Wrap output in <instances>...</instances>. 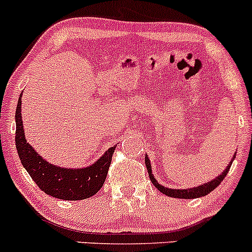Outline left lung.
<instances>
[{
    "instance_id": "8db88e82",
    "label": "left lung",
    "mask_w": 252,
    "mask_h": 252,
    "mask_svg": "<svg viewBox=\"0 0 252 252\" xmlns=\"http://www.w3.org/2000/svg\"><path fill=\"white\" fill-rule=\"evenodd\" d=\"M236 158V156H233L232 158V160ZM232 160L231 162L228 164V166L226 167V170L223 171L222 173H221L220 176H218L217 178L213 179V181L208 182V183L206 184H202L200 185V187H196V188H191V189H187V190H182V189H168V188H164L162 185H160L158 182L154 179L153 175H152V167H151V162H149V159L148 157L146 156V166H147V171H148V175H149V179H151V182L153 183L154 187L157 188L159 191H161L162 193H165V195L170 196V197H177V198H197V197H202V196H206L208 195L209 192H212L213 190L215 189L217 187H219L221 182L223 181V178H225L226 176H227L229 168H231V165H232Z\"/></svg>"
}]
</instances>
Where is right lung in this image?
<instances>
[{"mask_svg":"<svg viewBox=\"0 0 252 252\" xmlns=\"http://www.w3.org/2000/svg\"><path fill=\"white\" fill-rule=\"evenodd\" d=\"M15 121V145L21 164L34 183L46 195L61 200L76 201L91 197L100 190L109 172L116 146L106 151V153L92 166L80 170L61 168L41 159L39 154L25 140L21 120V96L16 106Z\"/></svg>","mask_w":252,"mask_h":252,"instance_id":"obj_1","label":"right lung"}]
</instances>
